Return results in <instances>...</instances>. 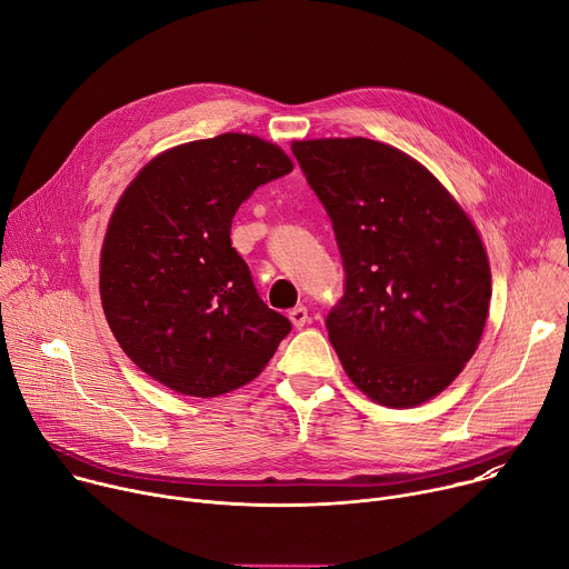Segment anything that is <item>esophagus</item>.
<instances>
[{
	"instance_id": "esophagus-1",
	"label": "esophagus",
	"mask_w": 569,
	"mask_h": 569,
	"mask_svg": "<svg viewBox=\"0 0 569 569\" xmlns=\"http://www.w3.org/2000/svg\"><path fill=\"white\" fill-rule=\"evenodd\" d=\"M288 317H290V321H292V327L295 329H303L306 323H308V310L303 308V306H297V308H292L290 312H288Z\"/></svg>"
}]
</instances>
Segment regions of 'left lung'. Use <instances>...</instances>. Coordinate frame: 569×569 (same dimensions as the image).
Listing matches in <instances>:
<instances>
[{"instance_id": "obj_1", "label": "left lung", "mask_w": 569, "mask_h": 569, "mask_svg": "<svg viewBox=\"0 0 569 569\" xmlns=\"http://www.w3.org/2000/svg\"><path fill=\"white\" fill-rule=\"evenodd\" d=\"M327 207L347 292L327 317L351 382L373 402L417 408L479 347L491 303L483 240L455 196L408 152L367 137L292 141Z\"/></svg>"}]
</instances>
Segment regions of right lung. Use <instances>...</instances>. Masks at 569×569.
I'll list each match as a JSON object with an SVG mask.
<instances>
[{
    "label": "right lung",
    "instance_id": "1",
    "mask_svg": "<svg viewBox=\"0 0 569 569\" xmlns=\"http://www.w3.org/2000/svg\"><path fill=\"white\" fill-rule=\"evenodd\" d=\"M295 169L261 137L224 132L154 154L110 216L99 290L110 331L152 380L198 398L252 382L290 333L231 248L252 191Z\"/></svg>",
    "mask_w": 569,
    "mask_h": 569
}]
</instances>
